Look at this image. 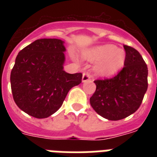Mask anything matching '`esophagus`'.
<instances>
[{
	"mask_svg": "<svg viewBox=\"0 0 157 157\" xmlns=\"http://www.w3.org/2000/svg\"><path fill=\"white\" fill-rule=\"evenodd\" d=\"M82 81L83 82H87V81L91 82L92 81V76L90 72H84L83 76H82Z\"/></svg>",
	"mask_w": 157,
	"mask_h": 157,
	"instance_id": "esophagus-1",
	"label": "esophagus"
}]
</instances>
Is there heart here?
<instances>
[{
	"label": "heart",
	"instance_id": "b5f03b06",
	"mask_svg": "<svg viewBox=\"0 0 157 157\" xmlns=\"http://www.w3.org/2000/svg\"><path fill=\"white\" fill-rule=\"evenodd\" d=\"M89 59L92 62H100L96 71L102 75H110L123 66L125 59L124 50H117L113 45H101L89 53Z\"/></svg>",
	"mask_w": 157,
	"mask_h": 157
}]
</instances>
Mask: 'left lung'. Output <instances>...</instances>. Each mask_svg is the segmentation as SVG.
I'll list each match as a JSON object with an SVG mask.
<instances>
[{
    "mask_svg": "<svg viewBox=\"0 0 157 157\" xmlns=\"http://www.w3.org/2000/svg\"><path fill=\"white\" fill-rule=\"evenodd\" d=\"M123 68L112 78L94 81L96 90L90 98L91 107L110 121L129 117L140 107L147 90V66L134 48L124 45Z\"/></svg>",
    "mask_w": 157,
    "mask_h": 157,
    "instance_id": "left-lung-1",
    "label": "left lung"
}]
</instances>
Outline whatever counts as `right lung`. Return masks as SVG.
I'll return each instance as SVG.
<instances>
[{
    "label": "right lung",
    "instance_id": "1",
    "mask_svg": "<svg viewBox=\"0 0 157 157\" xmlns=\"http://www.w3.org/2000/svg\"><path fill=\"white\" fill-rule=\"evenodd\" d=\"M63 41L39 39L20 50L10 73L13 100L32 117L41 119L60 108L68 91L81 83L82 73L63 71Z\"/></svg>",
    "mask_w": 157,
    "mask_h": 157
}]
</instances>
